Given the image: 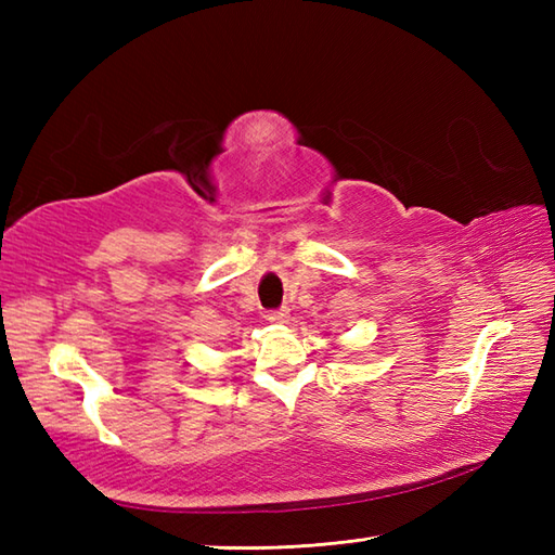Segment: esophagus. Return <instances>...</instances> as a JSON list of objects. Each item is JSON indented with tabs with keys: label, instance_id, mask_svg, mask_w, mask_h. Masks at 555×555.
I'll list each match as a JSON object with an SVG mask.
<instances>
[{
	"label": "esophagus",
	"instance_id": "esophagus-1",
	"mask_svg": "<svg viewBox=\"0 0 555 555\" xmlns=\"http://www.w3.org/2000/svg\"><path fill=\"white\" fill-rule=\"evenodd\" d=\"M267 320H269L271 324H286V322H288V310H271V312L267 314Z\"/></svg>",
	"mask_w": 555,
	"mask_h": 555
}]
</instances>
